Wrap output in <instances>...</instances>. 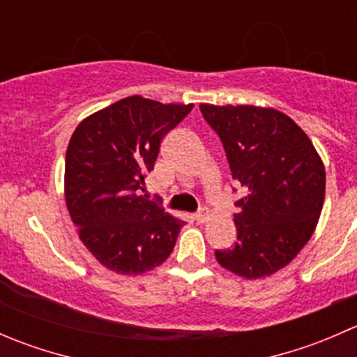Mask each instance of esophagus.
<instances>
[{
  "mask_svg": "<svg viewBox=\"0 0 357 357\" xmlns=\"http://www.w3.org/2000/svg\"><path fill=\"white\" fill-rule=\"evenodd\" d=\"M193 218H195V221L197 222H205L208 219V208H205V207H202L199 212H197L195 215H193Z\"/></svg>",
  "mask_w": 357,
  "mask_h": 357,
  "instance_id": "1",
  "label": "esophagus"
}]
</instances>
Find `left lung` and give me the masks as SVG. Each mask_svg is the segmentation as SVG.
Returning a JSON list of instances; mask_svg holds the SVG:
<instances>
[{
    "label": "left lung",
    "mask_w": 357,
    "mask_h": 357,
    "mask_svg": "<svg viewBox=\"0 0 357 357\" xmlns=\"http://www.w3.org/2000/svg\"><path fill=\"white\" fill-rule=\"evenodd\" d=\"M200 112L245 192L236 202L238 242L215 250V259L242 278H264L290 264L314 233L325 200V165L309 136L283 112L208 103Z\"/></svg>",
    "instance_id": "obj_1"
}]
</instances>
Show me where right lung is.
<instances>
[{"label": "right lung", "instance_id": "right-lung-1", "mask_svg": "<svg viewBox=\"0 0 357 357\" xmlns=\"http://www.w3.org/2000/svg\"><path fill=\"white\" fill-rule=\"evenodd\" d=\"M192 109L135 95L75 128L66 155L67 208L81 242L110 271L142 275L171 255L185 221L138 193L162 138Z\"/></svg>", "mask_w": 357, "mask_h": 357}]
</instances>
